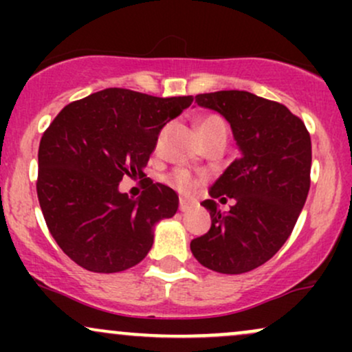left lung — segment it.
Instances as JSON below:
<instances>
[{
  "label": "left lung",
  "instance_id": "left-lung-1",
  "mask_svg": "<svg viewBox=\"0 0 352 352\" xmlns=\"http://www.w3.org/2000/svg\"><path fill=\"white\" fill-rule=\"evenodd\" d=\"M170 99L109 87L67 104L44 131L38 190L52 238L74 263L117 273L147 256L157 221L175 215L172 188L144 173L160 129L180 114ZM136 182L124 192L118 182Z\"/></svg>",
  "mask_w": 352,
  "mask_h": 352
}]
</instances>
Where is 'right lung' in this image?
Instances as JSON below:
<instances>
[{
	"instance_id": "right-lung-1",
	"label": "right lung",
	"mask_w": 352,
	"mask_h": 352,
	"mask_svg": "<svg viewBox=\"0 0 352 352\" xmlns=\"http://www.w3.org/2000/svg\"><path fill=\"white\" fill-rule=\"evenodd\" d=\"M200 106L232 125L240 157L212 188V227L190 243L205 268L240 274L258 268L285 245L311 185V139L283 104L246 91L199 94Z\"/></svg>"
}]
</instances>
